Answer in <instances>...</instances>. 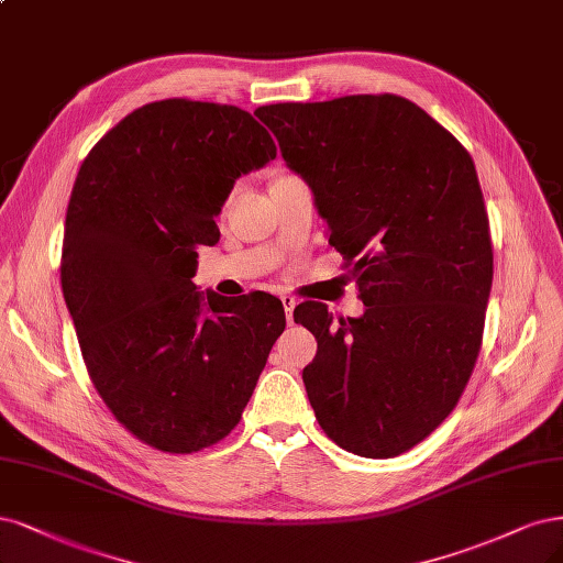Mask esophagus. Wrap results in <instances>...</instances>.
Listing matches in <instances>:
<instances>
[{"instance_id":"34e87169","label":"esophagus","mask_w":563,"mask_h":563,"mask_svg":"<svg viewBox=\"0 0 563 563\" xmlns=\"http://www.w3.org/2000/svg\"><path fill=\"white\" fill-rule=\"evenodd\" d=\"M282 305H284V312H286V321L294 323V309H296L298 300L294 296H282Z\"/></svg>"}]
</instances>
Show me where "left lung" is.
I'll return each mask as SVG.
<instances>
[{
  "mask_svg": "<svg viewBox=\"0 0 563 563\" xmlns=\"http://www.w3.org/2000/svg\"><path fill=\"white\" fill-rule=\"evenodd\" d=\"M254 113L312 188L365 305L340 325L321 302L294 312L319 344L307 398L342 450L398 456L454 410L479 354L494 251L475 163L389 92Z\"/></svg>",
  "mask_w": 563,
  "mask_h": 563,
  "instance_id": "8db88e82",
  "label": "left lung"
}]
</instances>
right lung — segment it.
<instances>
[{
  "label": "right lung",
  "instance_id": "add662e5",
  "mask_svg": "<svg viewBox=\"0 0 563 563\" xmlns=\"http://www.w3.org/2000/svg\"><path fill=\"white\" fill-rule=\"evenodd\" d=\"M275 156L249 111L172 97L128 113L76 174L65 302L97 394L161 452H200L235 429L284 333L275 296L192 284L232 186Z\"/></svg>",
  "mask_w": 563,
  "mask_h": 563
}]
</instances>
